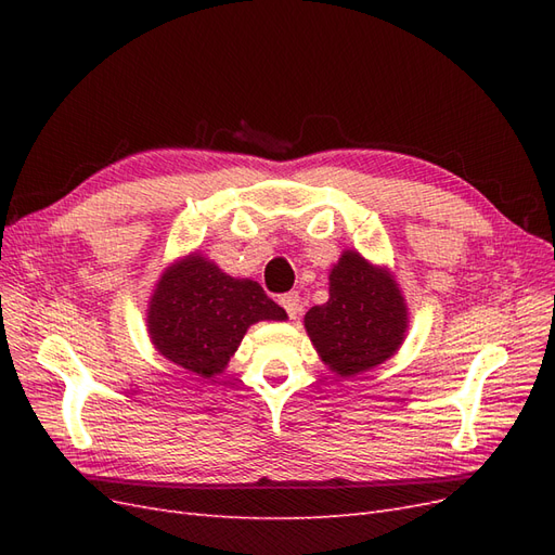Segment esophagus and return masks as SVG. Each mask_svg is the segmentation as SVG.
<instances>
[{
	"label": "esophagus",
	"instance_id": "esophagus-1",
	"mask_svg": "<svg viewBox=\"0 0 555 555\" xmlns=\"http://www.w3.org/2000/svg\"><path fill=\"white\" fill-rule=\"evenodd\" d=\"M280 306L287 310V314L292 317V319H296L298 314H300V310H304V300H300V296H298V292H289V294H284L282 298H280Z\"/></svg>",
	"mask_w": 555,
	"mask_h": 555
}]
</instances>
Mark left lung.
<instances>
[{
	"mask_svg": "<svg viewBox=\"0 0 555 555\" xmlns=\"http://www.w3.org/2000/svg\"><path fill=\"white\" fill-rule=\"evenodd\" d=\"M328 300L306 314V328L319 357L340 377L379 365L400 347L408 310L396 282L359 251H345L331 271Z\"/></svg>",
	"mask_w": 555,
	"mask_h": 555,
	"instance_id": "1",
	"label": "left lung"
}]
</instances>
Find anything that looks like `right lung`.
Instances as JSON below:
<instances>
[{
    "label": "right lung",
    "instance_id": "add662e5",
    "mask_svg": "<svg viewBox=\"0 0 555 555\" xmlns=\"http://www.w3.org/2000/svg\"><path fill=\"white\" fill-rule=\"evenodd\" d=\"M261 319H287L273 298L251 280H236L192 255L171 266L150 300L147 331L159 354L212 377L238 349L245 331Z\"/></svg>",
    "mask_w": 555,
    "mask_h": 555
}]
</instances>
